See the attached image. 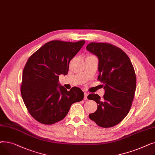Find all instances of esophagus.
<instances>
[{
    "mask_svg": "<svg viewBox=\"0 0 155 155\" xmlns=\"http://www.w3.org/2000/svg\"><path fill=\"white\" fill-rule=\"evenodd\" d=\"M87 96H88V93L85 92L84 93V100L87 101Z\"/></svg>",
    "mask_w": 155,
    "mask_h": 155,
    "instance_id": "esophagus-1",
    "label": "esophagus"
}]
</instances>
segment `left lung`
<instances>
[{
	"instance_id": "8db88e82",
	"label": "left lung",
	"mask_w": 155,
	"mask_h": 155,
	"mask_svg": "<svg viewBox=\"0 0 155 155\" xmlns=\"http://www.w3.org/2000/svg\"><path fill=\"white\" fill-rule=\"evenodd\" d=\"M87 50L99 58V81L103 83L105 94H91L88 99L97 104V110L89 118L100 127L107 128L118 124L129 113L134 99L136 77L126 53L107 43H89Z\"/></svg>"
}]
</instances>
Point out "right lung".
<instances>
[{
  "instance_id": "add662e5",
  "label": "right lung",
  "mask_w": 155,
  "mask_h": 155,
  "mask_svg": "<svg viewBox=\"0 0 155 155\" xmlns=\"http://www.w3.org/2000/svg\"><path fill=\"white\" fill-rule=\"evenodd\" d=\"M85 41L59 40L45 44L28 60L22 72L21 93L30 115L39 123L51 125L63 119L84 94L78 87L68 91L58 85L59 75H67L69 63Z\"/></svg>"
}]
</instances>
